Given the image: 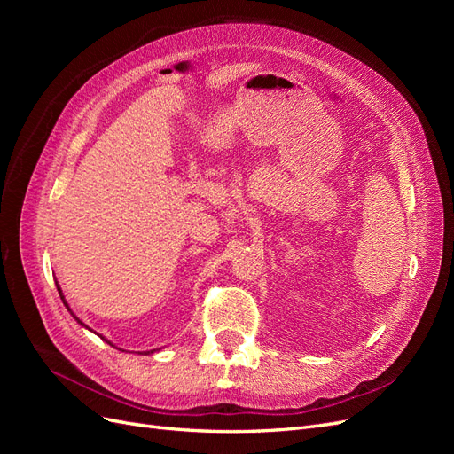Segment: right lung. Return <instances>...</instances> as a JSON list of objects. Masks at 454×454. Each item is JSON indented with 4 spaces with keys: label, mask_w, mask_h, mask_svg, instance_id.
I'll use <instances>...</instances> for the list:
<instances>
[{
    "label": "right lung",
    "mask_w": 454,
    "mask_h": 454,
    "mask_svg": "<svg viewBox=\"0 0 454 454\" xmlns=\"http://www.w3.org/2000/svg\"><path fill=\"white\" fill-rule=\"evenodd\" d=\"M57 287H59V286H57ZM59 294H60V297H62V292H60V290H59ZM62 301H64V305L67 307V303H66V299H64V297H62ZM67 310H70V307H67ZM74 318L77 320V316H74ZM77 322L81 324V320H77ZM81 325H85V324H81ZM102 339H104V337H102ZM104 340H106V339H104ZM106 342H109V340H106ZM109 345H112V342H109ZM112 347H114V345H112ZM147 354H149V352H147Z\"/></svg>",
    "instance_id": "add662e5"
}]
</instances>
